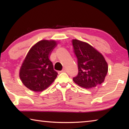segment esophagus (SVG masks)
Returning a JSON list of instances; mask_svg holds the SVG:
<instances>
[{
	"label": "esophagus",
	"instance_id": "1",
	"mask_svg": "<svg viewBox=\"0 0 129 129\" xmlns=\"http://www.w3.org/2000/svg\"><path fill=\"white\" fill-rule=\"evenodd\" d=\"M61 72H66V69H65V68H63Z\"/></svg>",
	"mask_w": 129,
	"mask_h": 129
}]
</instances>
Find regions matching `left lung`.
<instances>
[{
  "label": "left lung",
  "mask_w": 129,
  "mask_h": 129,
  "mask_svg": "<svg viewBox=\"0 0 129 129\" xmlns=\"http://www.w3.org/2000/svg\"><path fill=\"white\" fill-rule=\"evenodd\" d=\"M72 44L78 69V75L73 77V81L85 89L101 85L108 71V63L103 55L84 41L73 39Z\"/></svg>",
  "instance_id": "left-lung-1"
}]
</instances>
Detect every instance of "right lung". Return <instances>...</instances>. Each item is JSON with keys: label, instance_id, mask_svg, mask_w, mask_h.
I'll list each match as a JSON object with an SVG mask.
<instances>
[{"label": "right lung", "instance_id": "right-lung-1", "mask_svg": "<svg viewBox=\"0 0 129 129\" xmlns=\"http://www.w3.org/2000/svg\"><path fill=\"white\" fill-rule=\"evenodd\" d=\"M56 45L54 40H41L28 52L20 68L19 77L30 90L42 91L57 77L58 73L49 60L50 54Z\"/></svg>", "mask_w": 129, "mask_h": 129}]
</instances>
